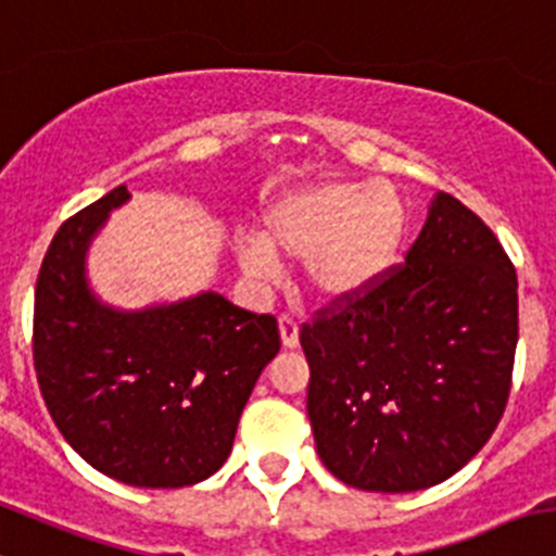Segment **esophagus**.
I'll return each mask as SVG.
<instances>
[{
	"label": "esophagus",
	"mask_w": 556,
	"mask_h": 556,
	"mask_svg": "<svg viewBox=\"0 0 556 556\" xmlns=\"http://www.w3.org/2000/svg\"><path fill=\"white\" fill-rule=\"evenodd\" d=\"M279 333H282L285 348H295L299 344V320L293 315H279Z\"/></svg>",
	"instance_id": "obj_1"
}]
</instances>
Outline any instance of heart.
<instances>
[{
    "mask_svg": "<svg viewBox=\"0 0 556 556\" xmlns=\"http://www.w3.org/2000/svg\"><path fill=\"white\" fill-rule=\"evenodd\" d=\"M407 225V203L388 181H317L263 212L257 241L241 247L239 261L257 282H271L277 263L304 261L312 293L353 299L396 266Z\"/></svg>",
    "mask_w": 556,
    "mask_h": 556,
    "instance_id": "1",
    "label": "heart"
}]
</instances>
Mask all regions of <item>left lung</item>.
Wrapping results in <instances>:
<instances>
[{
	"mask_svg": "<svg viewBox=\"0 0 556 556\" xmlns=\"http://www.w3.org/2000/svg\"><path fill=\"white\" fill-rule=\"evenodd\" d=\"M516 268L448 192L375 288L301 326L306 413L331 476L418 492L459 472L505 413L519 342Z\"/></svg>",
	"mask_w": 556,
	"mask_h": 556,
	"instance_id": "obj_1",
	"label": "left lung"
}]
</instances>
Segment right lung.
I'll use <instances>...</instances> for the list:
<instances>
[{
  "mask_svg": "<svg viewBox=\"0 0 556 556\" xmlns=\"http://www.w3.org/2000/svg\"><path fill=\"white\" fill-rule=\"evenodd\" d=\"M116 187L53 236L35 288L31 353L40 393L62 438L102 476L129 486L206 481L233 448L241 409L279 353L274 315L219 293L122 312L86 285L84 257Z\"/></svg>",
  "mask_w": 556,
  "mask_h": 556,
  "instance_id": "obj_1",
  "label": "right lung"
}]
</instances>
